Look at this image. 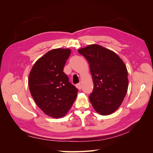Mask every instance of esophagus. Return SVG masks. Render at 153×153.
<instances>
[{
  "label": "esophagus",
  "instance_id": "esophagus-1",
  "mask_svg": "<svg viewBox=\"0 0 153 153\" xmlns=\"http://www.w3.org/2000/svg\"><path fill=\"white\" fill-rule=\"evenodd\" d=\"M76 87H77V89H79V90H80L82 89V85H81L80 83H79V84H77L76 85Z\"/></svg>",
  "mask_w": 153,
  "mask_h": 153
}]
</instances>
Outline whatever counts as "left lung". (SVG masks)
<instances>
[{
  "instance_id": "left-lung-1",
  "label": "left lung",
  "mask_w": 153,
  "mask_h": 153,
  "mask_svg": "<svg viewBox=\"0 0 153 153\" xmlns=\"http://www.w3.org/2000/svg\"><path fill=\"white\" fill-rule=\"evenodd\" d=\"M87 60L94 83L89 97L97 112L109 115L121 105L126 94L128 79L126 66L112 51L98 45L78 50Z\"/></svg>"
}]
</instances>
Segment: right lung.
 <instances>
[{
  "instance_id": "right-lung-1",
  "label": "right lung",
  "mask_w": 153,
  "mask_h": 153,
  "mask_svg": "<svg viewBox=\"0 0 153 153\" xmlns=\"http://www.w3.org/2000/svg\"><path fill=\"white\" fill-rule=\"evenodd\" d=\"M70 53L69 49L49 51L36 62L29 75V90L36 105L54 118L67 114L78 91L63 71Z\"/></svg>"
}]
</instances>
